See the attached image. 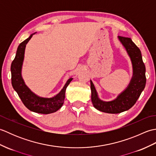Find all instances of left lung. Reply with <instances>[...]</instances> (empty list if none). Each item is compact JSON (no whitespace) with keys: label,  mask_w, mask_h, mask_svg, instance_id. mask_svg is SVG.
Returning a JSON list of instances; mask_svg holds the SVG:
<instances>
[{"label":"left lung","mask_w":156,"mask_h":156,"mask_svg":"<svg viewBox=\"0 0 156 156\" xmlns=\"http://www.w3.org/2000/svg\"><path fill=\"white\" fill-rule=\"evenodd\" d=\"M118 37L127 50L133 65V75L127 88L115 100L105 102L99 99L94 86L90 80L91 100L94 107L100 111L112 114L120 113L133 107L144 90L146 83L145 66L142 59L140 49L131 38L122 36Z\"/></svg>","instance_id":"8db88e82"}]
</instances>
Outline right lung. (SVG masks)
Segmentation results:
<instances>
[{
    "mask_svg": "<svg viewBox=\"0 0 156 156\" xmlns=\"http://www.w3.org/2000/svg\"><path fill=\"white\" fill-rule=\"evenodd\" d=\"M33 35L34 34H31L29 38L23 41L18 46L15 58L13 59L11 66V83L23 103L29 110L41 114L52 113L62 107L65 98L66 89L73 78L68 79L62 90L52 98L39 97L31 91L23 80L21 68L26 44L30 40Z\"/></svg>",
    "mask_w": 156,
    "mask_h": 156,
    "instance_id": "1",
    "label": "right lung"
}]
</instances>
